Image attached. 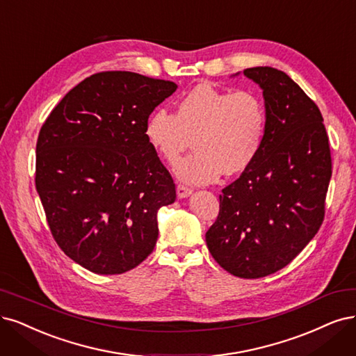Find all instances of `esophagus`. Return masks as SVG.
<instances>
[{
	"mask_svg": "<svg viewBox=\"0 0 356 356\" xmlns=\"http://www.w3.org/2000/svg\"><path fill=\"white\" fill-rule=\"evenodd\" d=\"M193 194V190L191 188H188V187H186V186H179L177 187V195H178V199H187V197H190V195Z\"/></svg>",
	"mask_w": 356,
	"mask_h": 356,
	"instance_id": "1",
	"label": "esophagus"
}]
</instances>
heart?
Returning <instances> with one entry per match:
<instances>
[{"instance_id":"obj_1","label":"heart","mask_w":356,"mask_h":356,"mask_svg":"<svg viewBox=\"0 0 356 356\" xmlns=\"http://www.w3.org/2000/svg\"><path fill=\"white\" fill-rule=\"evenodd\" d=\"M265 128V106L254 92L203 83L181 97L175 115L153 110L144 137L168 163H175L193 138L195 152L175 166V175L191 186H204L222 172L236 175L248 169L261 150Z\"/></svg>"}]
</instances>
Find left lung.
I'll return each instance as SVG.
<instances>
[{
  "mask_svg": "<svg viewBox=\"0 0 356 356\" xmlns=\"http://www.w3.org/2000/svg\"><path fill=\"white\" fill-rule=\"evenodd\" d=\"M243 75L262 90L265 137L253 163L219 195L206 244L229 274L261 278L289 265L320 229L332 156L320 108L287 73L257 66Z\"/></svg>",
  "mask_w": 356,
  "mask_h": 356,
  "instance_id": "8db88e82",
  "label": "left lung"
}]
</instances>
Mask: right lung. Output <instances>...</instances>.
I'll return each instance as SVG.
<instances>
[{"instance_id": "add662e5", "label": "right lung", "mask_w": 356, "mask_h": 356, "mask_svg": "<svg viewBox=\"0 0 356 356\" xmlns=\"http://www.w3.org/2000/svg\"><path fill=\"white\" fill-rule=\"evenodd\" d=\"M177 90L134 72H103L72 88L36 143L35 186L60 249L102 275L127 273L157 241V212L175 184L144 124Z\"/></svg>"}]
</instances>
